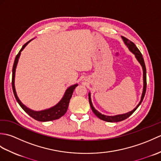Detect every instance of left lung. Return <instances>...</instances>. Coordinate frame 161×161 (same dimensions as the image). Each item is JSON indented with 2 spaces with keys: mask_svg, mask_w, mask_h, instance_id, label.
<instances>
[{
  "mask_svg": "<svg viewBox=\"0 0 161 161\" xmlns=\"http://www.w3.org/2000/svg\"><path fill=\"white\" fill-rule=\"evenodd\" d=\"M122 38L124 41L125 43L129 47V49L130 51L135 54V57L137 60L139 61V63L141 64V66L142 67V70H143V81H144V86H143V91H142V97H141V102H139V104H138L137 107H136L133 111H130L129 113H126V114H121V115H114V116H108V115H104L101 114L100 112H98L96 109H95V108L93 107V104H92L91 100V95L90 93L88 94V99H89V104L91 107L92 111L95 114V115L97 116V118L100 119H102V120L106 121V122H120L124 120V119H126L129 118L130 115H131L133 112H134L136 109L138 108V107L140 106V104H141V102H142L143 99H144L145 95L146 93V88H147V72H146V67H145V61L144 59H143L142 55L141 53L140 52V50L136 46L134 43H133L131 41H130L125 38V36H122Z\"/></svg>",
  "mask_w": 161,
  "mask_h": 161,
  "instance_id": "1",
  "label": "left lung"
}]
</instances>
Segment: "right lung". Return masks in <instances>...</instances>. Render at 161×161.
I'll list each match as a JSON object with an SVG mask.
<instances>
[{"instance_id": "add662e5", "label": "right lung", "mask_w": 161, "mask_h": 161, "mask_svg": "<svg viewBox=\"0 0 161 161\" xmlns=\"http://www.w3.org/2000/svg\"><path fill=\"white\" fill-rule=\"evenodd\" d=\"M30 42V41H29V42H28L23 46L22 48L20 50L19 53L17 54V55L16 56L14 62L13 68H12V86L14 95L16 100L17 102L19 103V104L20 106V107H21L30 116H31L32 118L36 119V120H38L40 122H47V121H52V120H54V119H57L60 118L61 116H63L66 113L68 107V104H69L70 100L72 97V95L73 93L75 88H76V86H77L78 85L75 84V85H73V86H70L66 90L63 98L61 99L59 103L54 106V107L48 109H46V110H43L41 111H35L28 108H27L25 105H23L21 103V102L19 100V97H17V95L15 91V86H14V77H15V71H16V65H17V63H18L20 52L23 50L24 47L28 45V43Z\"/></svg>"}]
</instances>
